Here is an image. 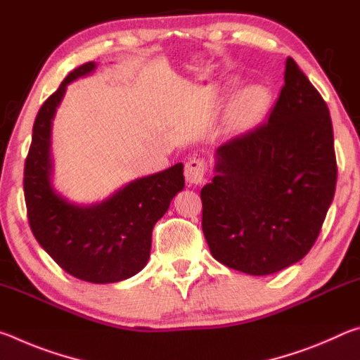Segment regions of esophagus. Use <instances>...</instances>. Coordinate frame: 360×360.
Wrapping results in <instances>:
<instances>
[{
	"label": "esophagus",
	"instance_id": "esophagus-1",
	"mask_svg": "<svg viewBox=\"0 0 360 360\" xmlns=\"http://www.w3.org/2000/svg\"><path fill=\"white\" fill-rule=\"evenodd\" d=\"M206 162L203 158H192L186 163L184 176L188 184H202L206 176Z\"/></svg>",
	"mask_w": 360,
	"mask_h": 360
}]
</instances>
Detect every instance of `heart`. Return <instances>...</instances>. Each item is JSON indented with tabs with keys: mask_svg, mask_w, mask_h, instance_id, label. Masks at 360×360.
<instances>
[{
	"mask_svg": "<svg viewBox=\"0 0 360 360\" xmlns=\"http://www.w3.org/2000/svg\"><path fill=\"white\" fill-rule=\"evenodd\" d=\"M268 94L260 85H249L243 89L235 100V114L241 124L249 125L257 120L265 111Z\"/></svg>",
	"mask_w": 360,
	"mask_h": 360,
	"instance_id": "obj_1",
	"label": "heart"
}]
</instances>
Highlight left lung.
Wrapping results in <instances>:
<instances>
[{
    "mask_svg": "<svg viewBox=\"0 0 360 360\" xmlns=\"http://www.w3.org/2000/svg\"><path fill=\"white\" fill-rule=\"evenodd\" d=\"M202 197V229L217 262L264 276L295 264L318 240L337 186L333 129L324 98L285 60L268 120L217 149Z\"/></svg>",
    "mask_w": 360,
    "mask_h": 360,
    "instance_id": "1",
    "label": "left lung"
}]
</instances>
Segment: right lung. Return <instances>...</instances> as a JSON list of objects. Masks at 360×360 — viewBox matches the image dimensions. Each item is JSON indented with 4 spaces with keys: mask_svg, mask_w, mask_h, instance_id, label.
Listing matches in <instances>:
<instances>
[{
    "mask_svg": "<svg viewBox=\"0 0 360 360\" xmlns=\"http://www.w3.org/2000/svg\"><path fill=\"white\" fill-rule=\"evenodd\" d=\"M84 63L63 79L41 106L23 169L27 216L34 238L66 273L82 281L105 284L127 279L148 264L152 229L169 202L184 188L182 163L133 181L106 202L76 206L51 187V124L65 89L89 75Z\"/></svg>",
    "mask_w": 360,
    "mask_h": 360,
    "instance_id": "1",
    "label": "right lung"
}]
</instances>
